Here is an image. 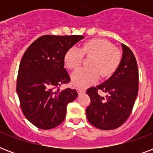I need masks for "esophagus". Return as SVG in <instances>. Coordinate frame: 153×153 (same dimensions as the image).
Listing matches in <instances>:
<instances>
[{
	"mask_svg": "<svg viewBox=\"0 0 153 153\" xmlns=\"http://www.w3.org/2000/svg\"><path fill=\"white\" fill-rule=\"evenodd\" d=\"M77 91H78V93L79 94H82V93H84L85 92V90L82 88H79V87H78V88L76 89Z\"/></svg>",
	"mask_w": 153,
	"mask_h": 153,
	"instance_id": "obj_1",
	"label": "esophagus"
}]
</instances>
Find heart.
Returning <instances> with one entry per match:
<instances>
[{
  "label": "heart",
  "instance_id": "1",
  "mask_svg": "<svg viewBox=\"0 0 153 153\" xmlns=\"http://www.w3.org/2000/svg\"><path fill=\"white\" fill-rule=\"evenodd\" d=\"M83 55L92 56L90 68H82L72 74V83L85 87L98 80L99 74L103 78L110 76L121 62V53L105 39H94L84 44L80 48H71L64 55L65 66L71 70L79 68Z\"/></svg>",
  "mask_w": 153,
  "mask_h": 153
}]
</instances>
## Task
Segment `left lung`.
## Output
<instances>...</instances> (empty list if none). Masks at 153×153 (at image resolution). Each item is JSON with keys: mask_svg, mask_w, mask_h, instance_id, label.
I'll list each match as a JSON object with an SVG mask.
<instances>
[{"mask_svg": "<svg viewBox=\"0 0 153 153\" xmlns=\"http://www.w3.org/2000/svg\"><path fill=\"white\" fill-rule=\"evenodd\" d=\"M122 57L119 66L103 83L91 87L86 94L91 104L86 109L89 122L102 130L120 127L130 115L138 94V68L136 58L130 49L121 44ZM98 90L106 93L99 96Z\"/></svg>", "mask_w": 153, "mask_h": 153, "instance_id": "8db88e82", "label": "left lung"}]
</instances>
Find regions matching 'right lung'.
I'll return each instance as SVG.
<instances>
[{"mask_svg": "<svg viewBox=\"0 0 153 153\" xmlns=\"http://www.w3.org/2000/svg\"><path fill=\"white\" fill-rule=\"evenodd\" d=\"M82 36L39 37L20 61L16 83L23 114L40 129H51L64 121L67 104L78 97L76 90L56 89L71 79L64 68V55Z\"/></svg>", "mask_w": 153, "mask_h": 153, "instance_id": "add662e5", "label": "right lung"}]
</instances>
